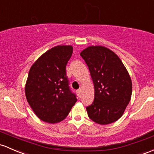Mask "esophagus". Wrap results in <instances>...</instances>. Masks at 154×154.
<instances>
[{
    "mask_svg": "<svg viewBox=\"0 0 154 154\" xmlns=\"http://www.w3.org/2000/svg\"><path fill=\"white\" fill-rule=\"evenodd\" d=\"M77 95H78L79 97H80V94H81V89H79V90L77 91Z\"/></svg>",
    "mask_w": 154,
    "mask_h": 154,
    "instance_id": "esophagus-1",
    "label": "esophagus"
}]
</instances>
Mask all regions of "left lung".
Masks as SVG:
<instances>
[{"instance_id": "left-lung-1", "label": "left lung", "mask_w": 154, "mask_h": 154, "mask_svg": "<svg viewBox=\"0 0 154 154\" xmlns=\"http://www.w3.org/2000/svg\"><path fill=\"white\" fill-rule=\"evenodd\" d=\"M94 85V100L86 107L88 116L101 125L118 121L129 104L132 93L130 76L119 57L102 46L82 50Z\"/></svg>"}]
</instances>
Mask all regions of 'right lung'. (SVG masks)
I'll use <instances>...</instances> for the list:
<instances>
[{
	"label": "right lung",
	"mask_w": 154,
	"mask_h": 154,
	"mask_svg": "<svg viewBox=\"0 0 154 154\" xmlns=\"http://www.w3.org/2000/svg\"><path fill=\"white\" fill-rule=\"evenodd\" d=\"M72 52L70 45L52 47L37 59L29 71L25 89L27 101L45 122L63 121L77 100L66 72Z\"/></svg>",
	"instance_id": "1"
}]
</instances>
